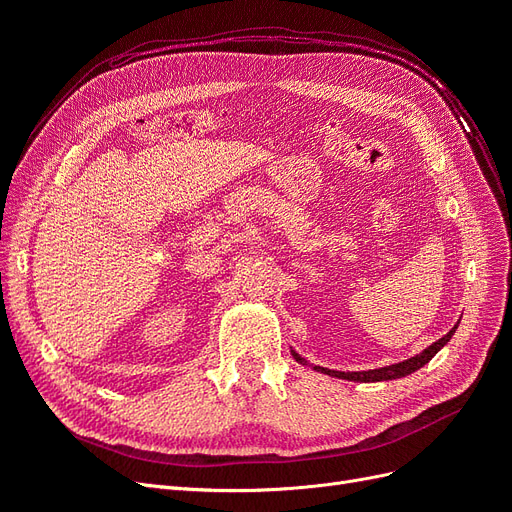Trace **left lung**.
Listing matches in <instances>:
<instances>
[{"label":"left lung","instance_id":"1","mask_svg":"<svg viewBox=\"0 0 512 512\" xmlns=\"http://www.w3.org/2000/svg\"><path fill=\"white\" fill-rule=\"evenodd\" d=\"M459 327V322L455 324V327L448 331L444 337H440L438 342H433L429 348H425L423 352H418L414 356H410V359L401 361V363H395V365H386V367H378V369H369V371H335V369H327V367H320V365H312L316 371H320V374H327V376H333V378H342V380H350V382H382V380H397V378H404L408 374H412V371L421 369L423 365H427L433 356L438 354V350H442L448 342H451V337L455 335ZM294 359H297V363L301 365H309L303 356L299 352L290 350Z\"/></svg>","mask_w":512,"mask_h":512}]
</instances>
